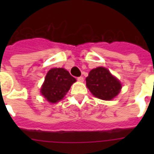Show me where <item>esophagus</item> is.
<instances>
[{
	"mask_svg": "<svg viewBox=\"0 0 154 154\" xmlns=\"http://www.w3.org/2000/svg\"><path fill=\"white\" fill-rule=\"evenodd\" d=\"M77 81H78L79 82H84V77H77Z\"/></svg>",
	"mask_w": 154,
	"mask_h": 154,
	"instance_id": "obj_1",
	"label": "esophagus"
}]
</instances>
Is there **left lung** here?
Wrapping results in <instances>:
<instances>
[{
	"instance_id": "1",
	"label": "left lung",
	"mask_w": 154,
	"mask_h": 154,
	"mask_svg": "<svg viewBox=\"0 0 154 154\" xmlns=\"http://www.w3.org/2000/svg\"><path fill=\"white\" fill-rule=\"evenodd\" d=\"M86 85L92 94L97 98L110 101L122 89V84L107 69L97 67L92 69L86 77Z\"/></svg>"
}]
</instances>
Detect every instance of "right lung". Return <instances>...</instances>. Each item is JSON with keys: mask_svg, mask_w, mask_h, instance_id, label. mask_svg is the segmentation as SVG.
Returning a JSON list of instances; mask_svg holds the SVG:
<instances>
[{"mask_svg": "<svg viewBox=\"0 0 154 154\" xmlns=\"http://www.w3.org/2000/svg\"><path fill=\"white\" fill-rule=\"evenodd\" d=\"M76 79L63 68H54L47 72L41 93L50 103L60 101L69 90Z\"/></svg>", "mask_w": 154, "mask_h": 154, "instance_id": "right-lung-1", "label": "right lung"}]
</instances>
